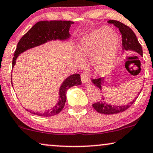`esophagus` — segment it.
Instances as JSON below:
<instances>
[{
	"instance_id": "1",
	"label": "esophagus",
	"mask_w": 153,
	"mask_h": 153,
	"mask_svg": "<svg viewBox=\"0 0 153 153\" xmlns=\"http://www.w3.org/2000/svg\"><path fill=\"white\" fill-rule=\"evenodd\" d=\"M81 80H82V83L83 85L87 84L89 82V78L85 74L81 75Z\"/></svg>"
}]
</instances>
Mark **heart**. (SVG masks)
Segmentation results:
<instances>
[{
  "label": "heart",
  "instance_id": "obj_1",
  "mask_svg": "<svg viewBox=\"0 0 153 153\" xmlns=\"http://www.w3.org/2000/svg\"><path fill=\"white\" fill-rule=\"evenodd\" d=\"M119 49V36L108 26H103L82 36L74 59L79 66H84L85 60L90 61L94 73L105 75L113 68Z\"/></svg>",
  "mask_w": 153,
  "mask_h": 153
}]
</instances>
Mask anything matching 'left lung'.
Masks as SVG:
<instances>
[{
  "label": "left lung",
  "instance_id": "1",
  "mask_svg": "<svg viewBox=\"0 0 153 153\" xmlns=\"http://www.w3.org/2000/svg\"><path fill=\"white\" fill-rule=\"evenodd\" d=\"M108 23L113 24L114 26L119 28L120 31L122 34V43H123V50L126 51H133L138 53L140 56H143V50L140 44L138 42L137 38L134 33L133 30L125 24L121 22L116 21V20H109ZM105 78H100L97 79H93L92 83L96 87H99L100 90H102V86L104 83ZM140 91L138 92V94L133 101H131L129 104L123 105H112L111 104H108L104 100V98L100 101L94 103L92 106L98 113L105 115H111V114H116L122 113V112L126 111L129 108L137 99Z\"/></svg>",
  "mask_w": 153,
  "mask_h": 153
}]
</instances>
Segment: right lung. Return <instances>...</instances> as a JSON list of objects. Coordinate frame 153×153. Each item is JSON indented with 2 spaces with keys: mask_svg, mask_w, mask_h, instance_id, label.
<instances>
[{
  "mask_svg": "<svg viewBox=\"0 0 153 153\" xmlns=\"http://www.w3.org/2000/svg\"><path fill=\"white\" fill-rule=\"evenodd\" d=\"M71 21H40L36 23L26 34L22 36L18 42L13 59V68L16 64V60L20 54L29 49L41 45L52 40H67L71 38L69 33L71 24ZM13 85V81H12ZM82 84L80 75L77 73L71 75L65 79L61 85L59 92V100L56 104L50 110L40 113L28 111L30 113L42 117H50L57 115L64 108L66 101V91L71 87Z\"/></svg>",
  "mask_w": 153,
  "mask_h": 153,
  "instance_id": "obj_1",
  "label": "right lung"
}]
</instances>
